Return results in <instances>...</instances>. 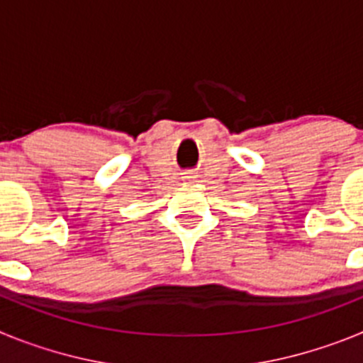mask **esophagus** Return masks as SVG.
Segmentation results:
<instances>
[{"mask_svg": "<svg viewBox=\"0 0 363 363\" xmlns=\"http://www.w3.org/2000/svg\"><path fill=\"white\" fill-rule=\"evenodd\" d=\"M187 178H194V176H187Z\"/></svg>", "mask_w": 363, "mask_h": 363, "instance_id": "1", "label": "esophagus"}]
</instances>
